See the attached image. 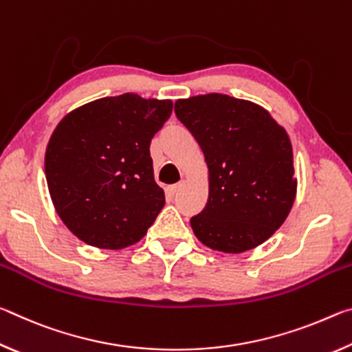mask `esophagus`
<instances>
[{"label": "esophagus", "mask_w": 352, "mask_h": 352, "mask_svg": "<svg viewBox=\"0 0 352 352\" xmlns=\"http://www.w3.org/2000/svg\"><path fill=\"white\" fill-rule=\"evenodd\" d=\"M183 186V183H177V184H170V186L166 188V192H168V195H170V197H174V195L177 194V190L180 189Z\"/></svg>", "instance_id": "1"}]
</instances>
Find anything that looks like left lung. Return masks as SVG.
Here are the masks:
<instances>
[{"mask_svg":"<svg viewBox=\"0 0 352 352\" xmlns=\"http://www.w3.org/2000/svg\"><path fill=\"white\" fill-rule=\"evenodd\" d=\"M175 115L204 152L210 194L190 219L206 247L242 253L284 223L296 195L289 135L261 105L228 94L178 99Z\"/></svg>","mask_w":352,"mask_h":352,"instance_id":"obj_1","label":"left lung"}]
</instances>
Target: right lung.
<instances>
[{"label": "right lung", "instance_id": "right-lung-1", "mask_svg": "<svg viewBox=\"0 0 352 352\" xmlns=\"http://www.w3.org/2000/svg\"><path fill=\"white\" fill-rule=\"evenodd\" d=\"M172 105L126 93L82 105L57 124L45 155L47 189L62 222L88 245H133L163 210L148 147Z\"/></svg>", "mask_w": 352, "mask_h": 352}]
</instances>
